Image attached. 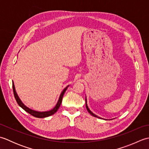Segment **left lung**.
<instances>
[{
	"instance_id": "8db88e82",
	"label": "left lung",
	"mask_w": 149,
	"mask_h": 149,
	"mask_svg": "<svg viewBox=\"0 0 149 149\" xmlns=\"http://www.w3.org/2000/svg\"><path fill=\"white\" fill-rule=\"evenodd\" d=\"M86 109H87V110H88V112H89L90 114H91V115H93V116H95V117H97V118H99V116H97V115H95V114H93L92 112H91V111L89 109V108H88V106H87V104H86Z\"/></svg>"
}]
</instances>
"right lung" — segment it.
<instances>
[{"label": "right lung", "instance_id": "obj_1", "mask_svg": "<svg viewBox=\"0 0 149 149\" xmlns=\"http://www.w3.org/2000/svg\"><path fill=\"white\" fill-rule=\"evenodd\" d=\"M68 86L65 88L63 91H62L61 94L60 95V97H59V99L58 103H57L56 106L54 107V108H53L52 110L49 111H46V112H38V111H33L32 109H30L27 107L26 106L24 105V104L22 102V101L20 100V99H19V97H18L17 93H16V91L15 89V86H14V84L13 83V93H14V96L16 100H17V102L18 103V104L19 106H20L22 109H24L26 111V112H27L28 113H29L30 115H31L32 116H34V117H36V118H45V117H47V116H49L50 115H52L54 114L58 110L59 107L61 105V102H62V99H63V95H64L65 92L66 91V89H67Z\"/></svg>", "mask_w": 149, "mask_h": 149}]
</instances>
